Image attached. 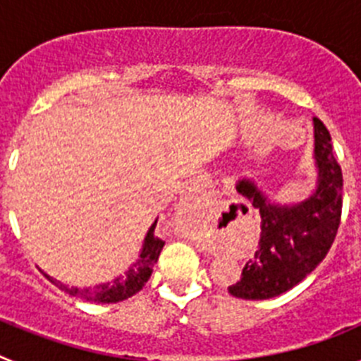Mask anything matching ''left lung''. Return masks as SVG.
I'll return each mask as SVG.
<instances>
[{
  "label": "left lung",
  "instance_id": "1",
  "mask_svg": "<svg viewBox=\"0 0 361 361\" xmlns=\"http://www.w3.org/2000/svg\"><path fill=\"white\" fill-rule=\"evenodd\" d=\"M314 159L318 188L295 206L271 204L250 180L237 190L260 213V240L245 262L240 280L229 286L233 296L266 300L295 288L329 253L342 220L343 177L331 146V133L314 117Z\"/></svg>",
  "mask_w": 361,
  "mask_h": 361
}]
</instances>
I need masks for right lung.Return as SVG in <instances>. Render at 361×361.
Segmentation results:
<instances>
[{"mask_svg":"<svg viewBox=\"0 0 361 361\" xmlns=\"http://www.w3.org/2000/svg\"><path fill=\"white\" fill-rule=\"evenodd\" d=\"M155 226H157V220L153 222L152 228L148 229V235L145 238V245H142L141 257L130 267L124 275H121L119 279L111 280L106 283H99L94 288H68L65 283L57 282L52 276L44 275L54 286L61 289V291L68 293L72 296H78V298L88 300V302H99V304H116V302H123V300L130 298L135 293H139L142 289L146 282H148L149 275H152L153 266L157 264L159 255L162 251V238H159L155 235Z\"/></svg>","mask_w":361,"mask_h":361,"instance_id":"right-lung-1","label":"right lung"}]
</instances>
